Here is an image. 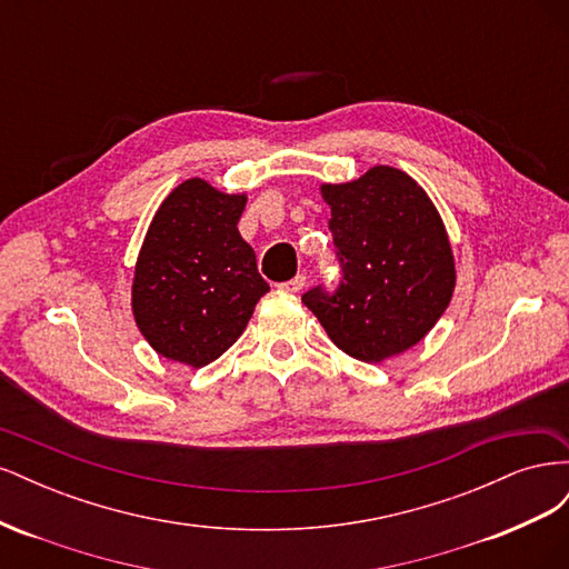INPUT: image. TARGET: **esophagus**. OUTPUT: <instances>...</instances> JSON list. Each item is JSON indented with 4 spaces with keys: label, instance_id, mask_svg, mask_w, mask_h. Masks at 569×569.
<instances>
[{
    "label": "esophagus",
    "instance_id": "34e87169",
    "mask_svg": "<svg viewBox=\"0 0 569 569\" xmlns=\"http://www.w3.org/2000/svg\"><path fill=\"white\" fill-rule=\"evenodd\" d=\"M303 284H306V278H303V274H297V278H291V280L282 282V284H280V289L291 291V295H297V291H301V289H303Z\"/></svg>",
    "mask_w": 569,
    "mask_h": 569
}]
</instances>
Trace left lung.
Here are the masks:
<instances>
[{
    "label": "left lung",
    "mask_w": 569,
    "mask_h": 569,
    "mask_svg": "<svg viewBox=\"0 0 569 569\" xmlns=\"http://www.w3.org/2000/svg\"><path fill=\"white\" fill-rule=\"evenodd\" d=\"M339 282L301 301L337 347L363 363L403 353L432 330L456 287L449 234L422 187L375 166L347 184H322Z\"/></svg>",
    "instance_id": "8db88e82"
}]
</instances>
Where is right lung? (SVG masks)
<instances>
[{
    "label": "right lung",
    "instance_id": "obj_1",
    "mask_svg": "<svg viewBox=\"0 0 569 569\" xmlns=\"http://www.w3.org/2000/svg\"><path fill=\"white\" fill-rule=\"evenodd\" d=\"M244 203V194L192 178L153 216L134 266L132 311L157 353L192 368L213 363L270 291L237 230Z\"/></svg>",
    "mask_w": 569,
    "mask_h": 569
}]
</instances>
